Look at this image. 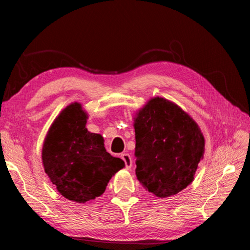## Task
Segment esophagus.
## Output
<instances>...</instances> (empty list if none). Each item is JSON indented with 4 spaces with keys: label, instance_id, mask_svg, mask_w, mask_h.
<instances>
[{
    "label": "esophagus",
    "instance_id": "34e87169",
    "mask_svg": "<svg viewBox=\"0 0 250 250\" xmlns=\"http://www.w3.org/2000/svg\"><path fill=\"white\" fill-rule=\"evenodd\" d=\"M121 157H122V160L124 161L125 163V166L127 169H130L132 167V160H131V156L128 154V153H123L122 155H121Z\"/></svg>",
    "mask_w": 250,
    "mask_h": 250
}]
</instances>
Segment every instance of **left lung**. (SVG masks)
<instances>
[{"instance_id": "1", "label": "left lung", "mask_w": 250, "mask_h": 250, "mask_svg": "<svg viewBox=\"0 0 250 250\" xmlns=\"http://www.w3.org/2000/svg\"><path fill=\"white\" fill-rule=\"evenodd\" d=\"M135 174L160 198L183 191L194 180L204 153L197 123L178 105L155 97L134 118Z\"/></svg>"}]
</instances>
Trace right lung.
I'll list each match as a JSON object with an SVG mask.
<instances>
[{"label": "right lung", "instance_id": "1", "mask_svg": "<svg viewBox=\"0 0 250 250\" xmlns=\"http://www.w3.org/2000/svg\"><path fill=\"white\" fill-rule=\"evenodd\" d=\"M87 113L74 102L54 120L42 146V165L64 198L85 203L101 196L110 178L125 167L104 147L101 134L85 128Z\"/></svg>", "mask_w": 250, "mask_h": 250}]
</instances>
